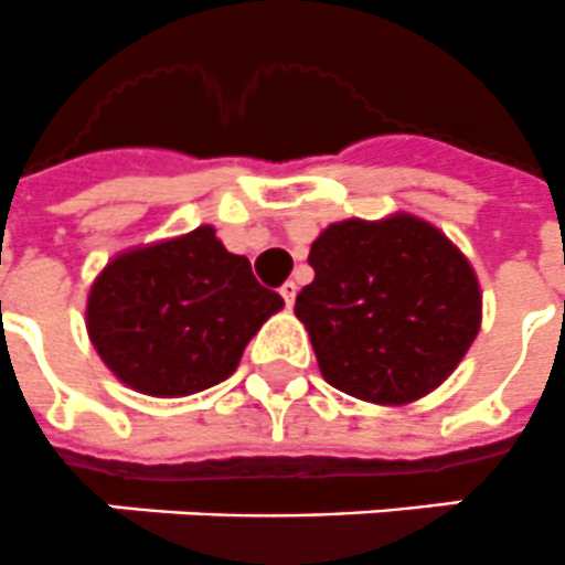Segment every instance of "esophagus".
Wrapping results in <instances>:
<instances>
[{"mask_svg":"<svg viewBox=\"0 0 565 565\" xmlns=\"http://www.w3.org/2000/svg\"><path fill=\"white\" fill-rule=\"evenodd\" d=\"M279 295H282L286 306H288V309H291V306H295V297H297V282H291V279H288L286 286L279 288Z\"/></svg>","mask_w":565,"mask_h":565,"instance_id":"34e87169","label":"esophagus"}]
</instances>
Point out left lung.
Wrapping results in <instances>:
<instances>
[{"label": "left lung", "instance_id": "left-lung-1", "mask_svg": "<svg viewBox=\"0 0 565 565\" xmlns=\"http://www.w3.org/2000/svg\"><path fill=\"white\" fill-rule=\"evenodd\" d=\"M315 279L297 295L329 385L405 405L452 376L481 329V288L467 256L428 221L329 224L309 250Z\"/></svg>", "mask_w": 565, "mask_h": 565}]
</instances>
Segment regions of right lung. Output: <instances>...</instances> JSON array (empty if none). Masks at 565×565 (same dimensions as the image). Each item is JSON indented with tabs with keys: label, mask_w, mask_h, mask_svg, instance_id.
Listing matches in <instances>:
<instances>
[{
	"label": "right lung",
	"mask_w": 565,
	"mask_h": 565,
	"mask_svg": "<svg viewBox=\"0 0 565 565\" xmlns=\"http://www.w3.org/2000/svg\"><path fill=\"white\" fill-rule=\"evenodd\" d=\"M282 297L210 224L113 256L87 297V332L113 376L148 396H189L238 367Z\"/></svg>",
	"instance_id": "obj_1"
}]
</instances>
